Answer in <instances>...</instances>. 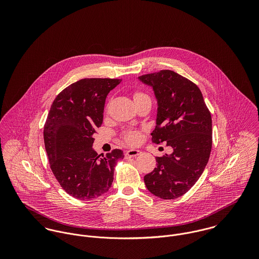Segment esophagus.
I'll list each match as a JSON object with an SVG mask.
<instances>
[{
  "label": "esophagus",
  "mask_w": 259,
  "mask_h": 259,
  "mask_svg": "<svg viewBox=\"0 0 259 259\" xmlns=\"http://www.w3.org/2000/svg\"><path fill=\"white\" fill-rule=\"evenodd\" d=\"M142 153V151L140 149H127L124 151V156L127 158V157H134V156H137V155H140Z\"/></svg>",
  "instance_id": "1"
}]
</instances>
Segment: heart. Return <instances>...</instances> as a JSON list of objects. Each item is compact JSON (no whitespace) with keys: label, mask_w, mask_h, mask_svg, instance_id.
<instances>
[{"label":"heart","mask_w":259,"mask_h":259,"mask_svg":"<svg viewBox=\"0 0 259 259\" xmlns=\"http://www.w3.org/2000/svg\"><path fill=\"white\" fill-rule=\"evenodd\" d=\"M145 96L141 93H137L135 94V99ZM124 140L126 141V143L131 144V145H136L141 141V134L138 131H128L124 134Z\"/></svg>","instance_id":"1"}]
</instances>
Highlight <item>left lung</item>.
<instances>
[{
    "mask_svg": "<svg viewBox=\"0 0 259 259\" xmlns=\"http://www.w3.org/2000/svg\"><path fill=\"white\" fill-rule=\"evenodd\" d=\"M139 79L153 90L157 110L154 144L166 142L172 152L156 157L157 166L145 176L148 190L162 199L187 192L202 175L212 146V122L198 87L174 71L144 74Z\"/></svg>",
    "mask_w": 259,
    "mask_h": 259,
    "instance_id": "left-lung-1",
    "label": "left lung"
}]
</instances>
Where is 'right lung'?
<instances>
[{"label":"right lung","mask_w":259,"mask_h":259,"mask_svg":"<svg viewBox=\"0 0 259 259\" xmlns=\"http://www.w3.org/2000/svg\"><path fill=\"white\" fill-rule=\"evenodd\" d=\"M117 78H82L61 92L49 111L44 141L51 169L67 193L80 200L95 199L111 188L121 149L99 155L94 134L103 122L107 96Z\"/></svg>","instance_id":"add662e5"}]
</instances>
